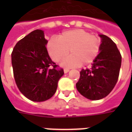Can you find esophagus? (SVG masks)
<instances>
[{"label": "esophagus", "instance_id": "34e87169", "mask_svg": "<svg viewBox=\"0 0 132 132\" xmlns=\"http://www.w3.org/2000/svg\"><path fill=\"white\" fill-rule=\"evenodd\" d=\"M64 73H67V72H69V69H68V68H64Z\"/></svg>", "mask_w": 132, "mask_h": 132}]
</instances>
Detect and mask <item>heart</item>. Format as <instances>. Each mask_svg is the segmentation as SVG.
Returning <instances> with one entry per match:
<instances>
[{"mask_svg":"<svg viewBox=\"0 0 132 132\" xmlns=\"http://www.w3.org/2000/svg\"><path fill=\"white\" fill-rule=\"evenodd\" d=\"M101 41L83 29H72L63 32L58 39L52 38L47 43V49L55 62H60L69 53L70 56L62 62L64 67L88 65L94 61L100 51Z\"/></svg>","mask_w":132,"mask_h":132,"instance_id":"1","label":"heart"}]
</instances>
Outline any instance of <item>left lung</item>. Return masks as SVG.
Returning <instances> with one entry per match:
<instances>
[{"instance_id":"obj_1","label":"left lung","mask_w":132,"mask_h":132,"mask_svg":"<svg viewBox=\"0 0 132 132\" xmlns=\"http://www.w3.org/2000/svg\"><path fill=\"white\" fill-rule=\"evenodd\" d=\"M101 38L100 53L90 69H82L76 84L79 92L90 100L108 96L114 88L119 76L121 55L114 42L105 35Z\"/></svg>"}]
</instances>
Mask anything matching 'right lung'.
Segmentation results:
<instances>
[{
  "label": "right lung",
  "instance_id": "add662e5",
  "mask_svg": "<svg viewBox=\"0 0 132 132\" xmlns=\"http://www.w3.org/2000/svg\"><path fill=\"white\" fill-rule=\"evenodd\" d=\"M47 42L44 31L36 29L18 42L11 53L18 88L27 98L36 102L51 98L64 74L48 55Z\"/></svg>",
  "mask_w": 132,
  "mask_h": 132
}]
</instances>
